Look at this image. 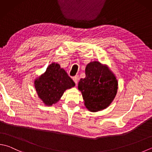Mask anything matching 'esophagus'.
Returning <instances> with one entry per match:
<instances>
[{"label": "esophagus", "instance_id": "1", "mask_svg": "<svg viewBox=\"0 0 152 152\" xmlns=\"http://www.w3.org/2000/svg\"><path fill=\"white\" fill-rule=\"evenodd\" d=\"M73 81L75 82V83L77 85V83H78V81H79V75H75V76H74V77H73Z\"/></svg>", "mask_w": 152, "mask_h": 152}]
</instances>
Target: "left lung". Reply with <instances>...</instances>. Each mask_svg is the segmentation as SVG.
I'll use <instances>...</instances> for the list:
<instances>
[{
  "label": "left lung",
  "instance_id": "left-lung-1",
  "mask_svg": "<svg viewBox=\"0 0 152 152\" xmlns=\"http://www.w3.org/2000/svg\"><path fill=\"white\" fill-rule=\"evenodd\" d=\"M85 79H81L78 88L81 91L85 106L88 110L97 112L107 108L115 97L118 81L107 65L92 61L85 68Z\"/></svg>",
  "mask_w": 152,
  "mask_h": 152
}]
</instances>
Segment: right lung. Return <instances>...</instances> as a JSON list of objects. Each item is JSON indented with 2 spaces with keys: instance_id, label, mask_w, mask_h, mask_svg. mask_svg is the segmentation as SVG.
<instances>
[{
  "instance_id": "add662e5",
  "label": "right lung",
  "mask_w": 152,
  "mask_h": 152,
  "mask_svg": "<svg viewBox=\"0 0 152 152\" xmlns=\"http://www.w3.org/2000/svg\"><path fill=\"white\" fill-rule=\"evenodd\" d=\"M75 85L65 71L56 63L50 64L45 72L34 81L39 98L47 106L58 102L65 90Z\"/></svg>"
}]
</instances>
